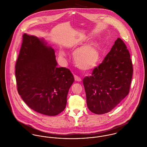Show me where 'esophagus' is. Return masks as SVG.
Returning a JSON list of instances; mask_svg holds the SVG:
<instances>
[{"label": "esophagus", "mask_w": 147, "mask_h": 147, "mask_svg": "<svg viewBox=\"0 0 147 147\" xmlns=\"http://www.w3.org/2000/svg\"><path fill=\"white\" fill-rule=\"evenodd\" d=\"M74 78H75V80L76 81V82H79L82 81V79L79 76H78L77 75H74Z\"/></svg>", "instance_id": "esophagus-1"}]
</instances>
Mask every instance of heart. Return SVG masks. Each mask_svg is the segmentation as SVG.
<instances>
[{"label":"heart","instance_id":"heart-1","mask_svg":"<svg viewBox=\"0 0 147 147\" xmlns=\"http://www.w3.org/2000/svg\"><path fill=\"white\" fill-rule=\"evenodd\" d=\"M82 44V42L79 43V45ZM59 55L61 57L65 56L63 50H60ZM74 59L77 66L81 69L89 71L93 69L100 60V54L97 45L90 43L77 49L74 53Z\"/></svg>","mask_w":147,"mask_h":147}]
</instances>
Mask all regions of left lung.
Instances as JSON below:
<instances>
[{
  "label": "left lung",
  "mask_w": 147,
  "mask_h": 147,
  "mask_svg": "<svg viewBox=\"0 0 147 147\" xmlns=\"http://www.w3.org/2000/svg\"><path fill=\"white\" fill-rule=\"evenodd\" d=\"M132 74L129 51L118 38L102 63L83 79L89 110L103 114L116 107L129 93Z\"/></svg>",
  "instance_id": "left-lung-1"
}]
</instances>
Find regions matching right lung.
<instances>
[{
    "label": "right lung",
    "mask_w": 147,
    "mask_h": 147,
    "mask_svg": "<svg viewBox=\"0 0 147 147\" xmlns=\"http://www.w3.org/2000/svg\"><path fill=\"white\" fill-rule=\"evenodd\" d=\"M15 68L18 93L30 109L49 116L63 111L74 78L69 69L57 67L51 47L24 34Z\"/></svg>",
    "instance_id": "obj_1"
}]
</instances>
